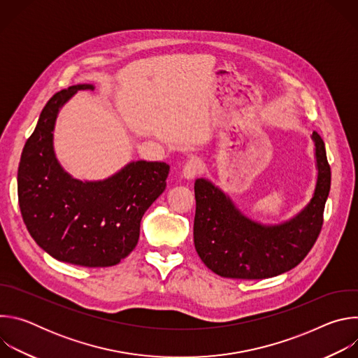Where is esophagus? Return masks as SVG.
Masks as SVG:
<instances>
[{"mask_svg":"<svg viewBox=\"0 0 358 358\" xmlns=\"http://www.w3.org/2000/svg\"><path fill=\"white\" fill-rule=\"evenodd\" d=\"M202 170H203V164L201 160L198 159L188 160L182 169V177L187 180H192L195 176L202 173Z\"/></svg>","mask_w":358,"mask_h":358,"instance_id":"obj_1","label":"esophagus"}]
</instances>
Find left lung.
Listing matches in <instances>:
<instances>
[{
    "mask_svg": "<svg viewBox=\"0 0 358 358\" xmlns=\"http://www.w3.org/2000/svg\"><path fill=\"white\" fill-rule=\"evenodd\" d=\"M316 184L306 206L278 224L245 215L232 198L208 178H196L194 245L201 261L222 278L266 279L297 266L323 224L331 171L322 137L313 131Z\"/></svg>",
    "mask_w": 358,
    "mask_h": 358,
    "instance_id": "1",
    "label": "left lung"
}]
</instances>
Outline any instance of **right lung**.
<instances>
[{"instance_id":"add662e5","label":"right lung","mask_w":358,"mask_h":358,"mask_svg":"<svg viewBox=\"0 0 358 358\" xmlns=\"http://www.w3.org/2000/svg\"><path fill=\"white\" fill-rule=\"evenodd\" d=\"M79 90L55 93L27 140L18 167L20 208L34 241L50 257L86 268L117 265L136 248L144 213L166 189L170 167L130 162L103 180H79L59 163L54 131L61 109Z\"/></svg>"}]
</instances>
